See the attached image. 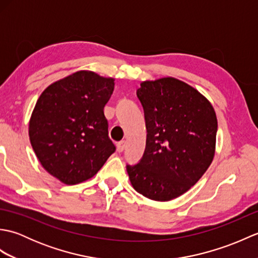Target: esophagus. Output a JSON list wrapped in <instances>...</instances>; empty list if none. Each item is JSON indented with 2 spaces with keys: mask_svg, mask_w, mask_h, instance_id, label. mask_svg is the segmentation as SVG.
Returning a JSON list of instances; mask_svg holds the SVG:
<instances>
[{
  "mask_svg": "<svg viewBox=\"0 0 258 258\" xmlns=\"http://www.w3.org/2000/svg\"><path fill=\"white\" fill-rule=\"evenodd\" d=\"M116 147H117V151L120 153L123 152L125 150V141H120L118 142V143L116 144Z\"/></svg>",
  "mask_w": 258,
  "mask_h": 258,
  "instance_id": "esophagus-1",
  "label": "esophagus"
}]
</instances>
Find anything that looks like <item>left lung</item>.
Segmentation results:
<instances>
[{
  "label": "left lung",
  "instance_id": "left-lung-1",
  "mask_svg": "<svg viewBox=\"0 0 258 258\" xmlns=\"http://www.w3.org/2000/svg\"><path fill=\"white\" fill-rule=\"evenodd\" d=\"M144 108L146 146L131 184L147 199L167 202L186 193L215 155L217 118L211 102L183 81H144L136 92Z\"/></svg>",
  "mask_w": 258,
  "mask_h": 258
}]
</instances>
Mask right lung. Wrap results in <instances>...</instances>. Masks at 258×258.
Instances as JSON below:
<instances>
[{
  "label": "right lung",
  "instance_id": "right-lung-1",
  "mask_svg": "<svg viewBox=\"0 0 258 258\" xmlns=\"http://www.w3.org/2000/svg\"><path fill=\"white\" fill-rule=\"evenodd\" d=\"M114 79L79 71L43 91L33 109L29 136L41 165L67 185L84 182L115 152L104 106Z\"/></svg>",
  "mask_w": 258,
  "mask_h": 258
}]
</instances>
